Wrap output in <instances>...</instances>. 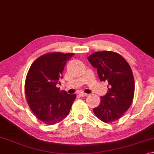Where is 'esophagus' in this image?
I'll list each match as a JSON object with an SVG mask.
<instances>
[{"label": "esophagus", "instance_id": "1", "mask_svg": "<svg viewBox=\"0 0 154 154\" xmlns=\"http://www.w3.org/2000/svg\"><path fill=\"white\" fill-rule=\"evenodd\" d=\"M88 94L85 93H79V95L81 96V97H86V96H88Z\"/></svg>", "mask_w": 154, "mask_h": 154}]
</instances>
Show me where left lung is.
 <instances>
[{
  "instance_id": "left-lung-1",
  "label": "left lung",
  "mask_w": 154,
  "mask_h": 154,
  "mask_svg": "<svg viewBox=\"0 0 154 154\" xmlns=\"http://www.w3.org/2000/svg\"><path fill=\"white\" fill-rule=\"evenodd\" d=\"M88 60L97 68L100 81L108 82V93L101 96L100 104L94 108V113L106 123L119 120L134 99L135 84L130 66L121 55L111 51L95 52Z\"/></svg>"
}]
</instances>
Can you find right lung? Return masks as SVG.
<instances>
[{"instance_id":"1","label":"right lung","mask_w":154,"mask_h":154,"mask_svg":"<svg viewBox=\"0 0 154 154\" xmlns=\"http://www.w3.org/2000/svg\"><path fill=\"white\" fill-rule=\"evenodd\" d=\"M74 54L53 52L38 57L27 72L26 95L32 111L48 125L61 122L68 116L76 95L60 91L57 84L63 78L66 62Z\"/></svg>"}]
</instances>
